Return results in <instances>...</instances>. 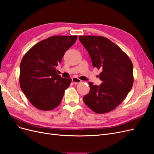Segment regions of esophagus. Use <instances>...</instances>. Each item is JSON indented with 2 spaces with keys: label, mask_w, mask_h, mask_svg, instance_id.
Listing matches in <instances>:
<instances>
[{
  "label": "esophagus",
  "mask_w": 154,
  "mask_h": 154,
  "mask_svg": "<svg viewBox=\"0 0 154 154\" xmlns=\"http://www.w3.org/2000/svg\"><path fill=\"white\" fill-rule=\"evenodd\" d=\"M72 83H73L74 84L76 85V84H78V83H81V82H82V80H81V79H79V78H76V77H73V78H72Z\"/></svg>",
  "instance_id": "esophagus-1"
}]
</instances>
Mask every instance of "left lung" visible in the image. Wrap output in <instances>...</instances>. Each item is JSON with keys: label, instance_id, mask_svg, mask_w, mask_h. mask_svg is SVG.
I'll use <instances>...</instances> for the list:
<instances>
[{"label": "left lung", "instance_id": "8db88e82", "mask_svg": "<svg viewBox=\"0 0 154 154\" xmlns=\"http://www.w3.org/2000/svg\"><path fill=\"white\" fill-rule=\"evenodd\" d=\"M79 39L91 56L92 66L102 72L99 86L89 82V93L83 101L95 113L115 109L130 92L134 82L133 65L125 53L103 36L80 35Z\"/></svg>", "mask_w": 154, "mask_h": 154}]
</instances>
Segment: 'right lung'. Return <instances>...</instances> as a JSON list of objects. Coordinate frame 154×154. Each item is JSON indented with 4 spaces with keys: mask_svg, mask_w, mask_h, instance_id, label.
<instances>
[{
    "mask_svg": "<svg viewBox=\"0 0 154 154\" xmlns=\"http://www.w3.org/2000/svg\"><path fill=\"white\" fill-rule=\"evenodd\" d=\"M77 35H55L39 42L26 53L20 63V85L34 107L49 111L59 106L71 78H63L56 67Z\"/></svg>",
    "mask_w": 154,
    "mask_h": 154,
    "instance_id": "1",
    "label": "right lung"
}]
</instances>
